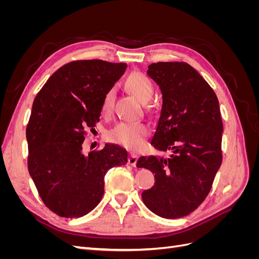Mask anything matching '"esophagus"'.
<instances>
[{"instance_id":"esophagus-1","label":"esophagus","mask_w":259,"mask_h":259,"mask_svg":"<svg viewBox=\"0 0 259 259\" xmlns=\"http://www.w3.org/2000/svg\"><path fill=\"white\" fill-rule=\"evenodd\" d=\"M137 160H138V156L135 153H131L128 155V164L131 166H136Z\"/></svg>"}]
</instances>
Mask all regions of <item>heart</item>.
Segmentation results:
<instances>
[{"label":"heart","mask_w":259,"mask_h":259,"mask_svg":"<svg viewBox=\"0 0 259 259\" xmlns=\"http://www.w3.org/2000/svg\"><path fill=\"white\" fill-rule=\"evenodd\" d=\"M127 90L139 101L146 104L153 96V85L146 75L139 72L131 74L126 80ZM114 98V89H109L105 94L103 103H101V111L108 113L111 111ZM150 130L145 123H119L109 132L108 137L111 142L120 144L128 149H138L143 146L145 138L149 135Z\"/></svg>","instance_id":"obj_1"}]
</instances>
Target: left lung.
I'll use <instances>...</instances> for the list:
<instances>
[{
	"instance_id": "obj_1",
	"label": "left lung",
	"mask_w": 259,
	"mask_h": 259,
	"mask_svg": "<svg viewBox=\"0 0 259 259\" xmlns=\"http://www.w3.org/2000/svg\"><path fill=\"white\" fill-rule=\"evenodd\" d=\"M147 74L158 84L162 108L151 145L161 155L142 156L155 183L142 194L145 205L163 218L189 215L205 200L222 165L223 122L216 94L186 62H158Z\"/></svg>"
}]
</instances>
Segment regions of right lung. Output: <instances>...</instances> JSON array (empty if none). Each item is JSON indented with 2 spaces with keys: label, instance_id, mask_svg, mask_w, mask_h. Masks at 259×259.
<instances>
[{
  "label": "right lung",
  "instance_id": "add662e5",
  "mask_svg": "<svg viewBox=\"0 0 259 259\" xmlns=\"http://www.w3.org/2000/svg\"><path fill=\"white\" fill-rule=\"evenodd\" d=\"M126 67L99 59L71 61L34 98L26 131L29 174L44 204L61 217L89 214L103 198L108 169L127 163V151L114 144L83 152L84 130L99 121L105 94Z\"/></svg>",
  "mask_w": 259,
  "mask_h": 259
}]
</instances>
